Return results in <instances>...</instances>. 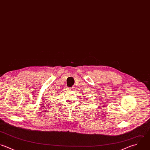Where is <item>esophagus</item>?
<instances>
[{"mask_svg":"<svg viewBox=\"0 0 150 150\" xmlns=\"http://www.w3.org/2000/svg\"><path fill=\"white\" fill-rule=\"evenodd\" d=\"M67 90H73V88H72V87H67Z\"/></svg>","mask_w":150,"mask_h":150,"instance_id":"obj_1","label":"esophagus"}]
</instances>
